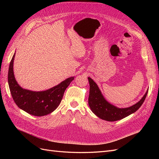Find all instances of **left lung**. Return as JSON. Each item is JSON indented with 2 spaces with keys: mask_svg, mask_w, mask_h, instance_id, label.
I'll list each match as a JSON object with an SVG mask.
<instances>
[{
  "mask_svg": "<svg viewBox=\"0 0 159 159\" xmlns=\"http://www.w3.org/2000/svg\"><path fill=\"white\" fill-rule=\"evenodd\" d=\"M89 83V95L88 103L93 113L100 119L107 121H115L122 119L134 113L140 107L145 101L148 90L138 103L127 108H118L108 103L103 98L98 85L93 80L88 78Z\"/></svg>",
  "mask_w": 159,
  "mask_h": 159,
  "instance_id": "obj_1",
  "label": "left lung"
}]
</instances>
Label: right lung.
Returning a JSON list of instances; mask_svg holds the SVG:
<instances>
[{"label": "right lung", "mask_w": 159, "mask_h": 159, "mask_svg": "<svg viewBox=\"0 0 159 159\" xmlns=\"http://www.w3.org/2000/svg\"><path fill=\"white\" fill-rule=\"evenodd\" d=\"M14 54L9 66L8 82L12 97L17 106L26 113L34 116H44L50 114L58 107L66 89L74 77H71L50 89L43 91H32L22 89L17 84L14 75Z\"/></svg>", "instance_id": "add662e5"}]
</instances>
